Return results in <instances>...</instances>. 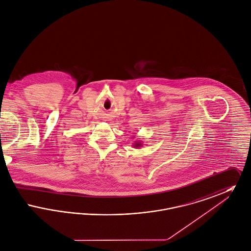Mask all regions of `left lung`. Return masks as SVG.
I'll return each instance as SVG.
<instances>
[{"instance_id":"left-lung-1","label":"left lung","mask_w":251,"mask_h":251,"mask_svg":"<svg viewBox=\"0 0 251 251\" xmlns=\"http://www.w3.org/2000/svg\"><path fill=\"white\" fill-rule=\"evenodd\" d=\"M134 136H136V135H133V137H134ZM142 146H143V142H142L140 139H136V140H134L133 143H132V147H133L134 149L142 148Z\"/></svg>"}]
</instances>
